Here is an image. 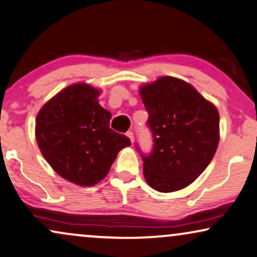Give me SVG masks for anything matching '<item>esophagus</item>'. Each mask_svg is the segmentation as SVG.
<instances>
[{
  "label": "esophagus",
  "mask_w": 257,
  "mask_h": 257,
  "mask_svg": "<svg viewBox=\"0 0 257 257\" xmlns=\"http://www.w3.org/2000/svg\"><path fill=\"white\" fill-rule=\"evenodd\" d=\"M126 136H128L129 140H131L132 143L134 142V133H133V132H126Z\"/></svg>",
  "instance_id": "obj_1"
}]
</instances>
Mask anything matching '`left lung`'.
<instances>
[{
    "label": "left lung",
    "instance_id": "8db88e82",
    "mask_svg": "<svg viewBox=\"0 0 257 257\" xmlns=\"http://www.w3.org/2000/svg\"><path fill=\"white\" fill-rule=\"evenodd\" d=\"M140 95L154 141L149 155L141 153L147 183L161 193L183 189L203 173L216 152L217 109L193 85L172 76L142 85Z\"/></svg>",
    "mask_w": 257,
    "mask_h": 257
}]
</instances>
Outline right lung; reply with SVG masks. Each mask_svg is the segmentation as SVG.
Returning <instances> with one entry per match:
<instances>
[{"label":"right lung","mask_w":257,"mask_h":257,"mask_svg":"<svg viewBox=\"0 0 257 257\" xmlns=\"http://www.w3.org/2000/svg\"><path fill=\"white\" fill-rule=\"evenodd\" d=\"M100 90L87 83L64 88L41 108L35 135L44 159L63 179L94 186L109 173L131 140L110 129L111 114L98 104Z\"/></svg>","instance_id":"add662e5"}]
</instances>
